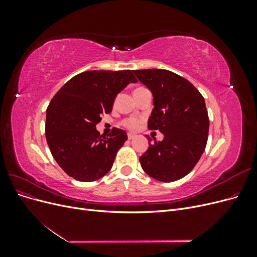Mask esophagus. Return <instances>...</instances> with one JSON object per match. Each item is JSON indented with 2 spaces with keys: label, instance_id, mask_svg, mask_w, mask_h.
Wrapping results in <instances>:
<instances>
[{
  "label": "esophagus",
  "instance_id": "1",
  "mask_svg": "<svg viewBox=\"0 0 257 257\" xmlns=\"http://www.w3.org/2000/svg\"><path fill=\"white\" fill-rule=\"evenodd\" d=\"M135 137H136L135 134H132V133H128V134H127V138H128V139H134Z\"/></svg>",
  "mask_w": 257,
  "mask_h": 257
}]
</instances>
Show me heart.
Masks as SVG:
<instances>
[{
  "label": "heart",
  "mask_w": 257,
  "mask_h": 257,
  "mask_svg": "<svg viewBox=\"0 0 257 257\" xmlns=\"http://www.w3.org/2000/svg\"><path fill=\"white\" fill-rule=\"evenodd\" d=\"M123 125L128 127L130 130H136L139 125V120H137L135 118H128V119L123 121Z\"/></svg>",
  "instance_id": "obj_1"
}]
</instances>
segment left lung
Instances as JSON below:
<instances>
[{"mask_svg": "<svg viewBox=\"0 0 257 257\" xmlns=\"http://www.w3.org/2000/svg\"><path fill=\"white\" fill-rule=\"evenodd\" d=\"M153 95L148 127L164 135L139 158L145 173L155 180L173 182L188 175L207 145L209 118L205 99L183 77L167 69L133 71ZM147 136V135H146Z\"/></svg>", "mask_w": 257, "mask_h": 257, "instance_id": "obj_1", "label": "left lung"}]
</instances>
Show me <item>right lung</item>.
<instances>
[{"label":"right lung","mask_w":257,"mask_h":257,"mask_svg":"<svg viewBox=\"0 0 257 257\" xmlns=\"http://www.w3.org/2000/svg\"><path fill=\"white\" fill-rule=\"evenodd\" d=\"M137 82L132 71H89L76 75L53 96L46 111V139L53 159L64 172L82 182L95 181L112 167L125 131L107 137L96 124L110 113L115 96Z\"/></svg>","instance_id":"1"}]
</instances>
